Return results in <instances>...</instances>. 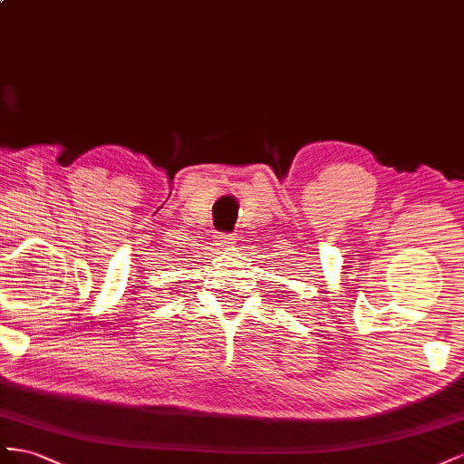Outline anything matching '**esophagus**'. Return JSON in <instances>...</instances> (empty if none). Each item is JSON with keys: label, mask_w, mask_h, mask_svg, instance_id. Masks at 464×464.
<instances>
[{"label": "esophagus", "mask_w": 464, "mask_h": 464, "mask_svg": "<svg viewBox=\"0 0 464 464\" xmlns=\"http://www.w3.org/2000/svg\"><path fill=\"white\" fill-rule=\"evenodd\" d=\"M235 237L233 235H219V243L223 245V246H233L235 245Z\"/></svg>", "instance_id": "1"}]
</instances>
